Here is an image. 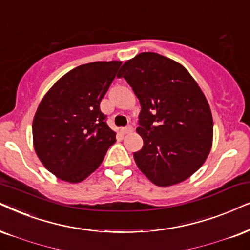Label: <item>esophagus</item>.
<instances>
[{
    "label": "esophagus",
    "instance_id": "obj_1",
    "mask_svg": "<svg viewBox=\"0 0 250 250\" xmlns=\"http://www.w3.org/2000/svg\"><path fill=\"white\" fill-rule=\"evenodd\" d=\"M132 130H134V128H132V125H125V127L122 129L123 134H129V132H131Z\"/></svg>",
    "mask_w": 250,
    "mask_h": 250
}]
</instances>
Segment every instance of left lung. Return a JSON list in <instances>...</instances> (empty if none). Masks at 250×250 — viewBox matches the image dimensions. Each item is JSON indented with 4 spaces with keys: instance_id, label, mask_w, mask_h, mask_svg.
<instances>
[{
    "instance_id": "obj_1",
    "label": "left lung",
    "mask_w": 250,
    "mask_h": 250,
    "mask_svg": "<svg viewBox=\"0 0 250 250\" xmlns=\"http://www.w3.org/2000/svg\"><path fill=\"white\" fill-rule=\"evenodd\" d=\"M141 104L137 132L143 147L138 168L160 187L188 179L212 145L213 121L207 98L187 69L157 53H141L120 69Z\"/></svg>"
}]
</instances>
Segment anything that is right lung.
<instances>
[{
    "mask_svg": "<svg viewBox=\"0 0 250 250\" xmlns=\"http://www.w3.org/2000/svg\"><path fill=\"white\" fill-rule=\"evenodd\" d=\"M121 62H92L72 69L53 85L33 119L34 150L50 173L83 181L100 166L115 132L100 102Z\"/></svg>",
    "mask_w": 250,
    "mask_h": 250,
    "instance_id": "obj_1",
    "label": "right lung"
}]
</instances>
